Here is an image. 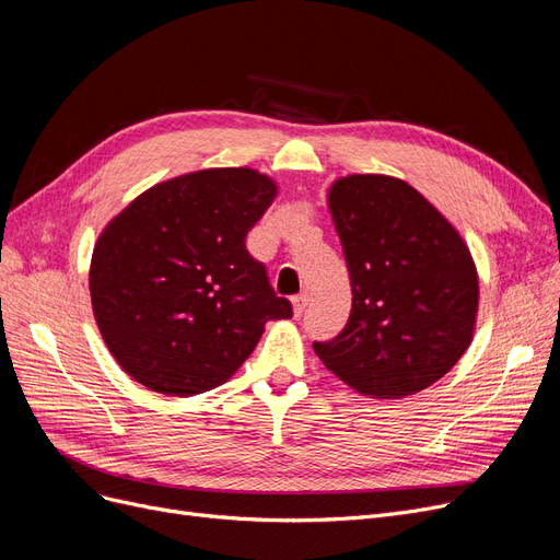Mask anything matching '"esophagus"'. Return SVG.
<instances>
[{"mask_svg":"<svg viewBox=\"0 0 560 560\" xmlns=\"http://www.w3.org/2000/svg\"><path fill=\"white\" fill-rule=\"evenodd\" d=\"M306 304H308V295H306V293H302V295L293 298V313H295V318H300V315L304 313Z\"/></svg>","mask_w":560,"mask_h":560,"instance_id":"obj_1","label":"esophagus"}]
</instances>
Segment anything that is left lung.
I'll list each match as a JSON object with an SVG mask.
<instances>
[{"label": "left lung", "instance_id": "left-lung-1", "mask_svg": "<svg viewBox=\"0 0 560 560\" xmlns=\"http://www.w3.org/2000/svg\"><path fill=\"white\" fill-rule=\"evenodd\" d=\"M327 206L352 311L346 329L313 350L361 396H415L471 346L480 293L467 242L419 189L394 176L336 178Z\"/></svg>", "mask_w": 560, "mask_h": 560}]
</instances>
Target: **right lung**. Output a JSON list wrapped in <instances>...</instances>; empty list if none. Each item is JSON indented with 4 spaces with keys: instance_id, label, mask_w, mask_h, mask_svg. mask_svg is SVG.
<instances>
[{
    "instance_id": "right-lung-1",
    "label": "right lung",
    "mask_w": 560,
    "mask_h": 560,
    "mask_svg": "<svg viewBox=\"0 0 560 560\" xmlns=\"http://www.w3.org/2000/svg\"><path fill=\"white\" fill-rule=\"evenodd\" d=\"M277 183L249 166L162 180L95 240L89 293L107 350L155 394L187 398L224 384L267 320L293 315L245 247Z\"/></svg>"
}]
</instances>
